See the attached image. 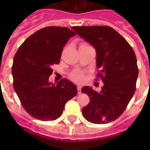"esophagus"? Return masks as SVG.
<instances>
[{"instance_id": "esophagus-1", "label": "esophagus", "mask_w": 150, "mask_h": 150, "mask_svg": "<svg viewBox=\"0 0 150 150\" xmlns=\"http://www.w3.org/2000/svg\"><path fill=\"white\" fill-rule=\"evenodd\" d=\"M81 89H82V86H78V93L79 94H80L82 93V92H81Z\"/></svg>"}]
</instances>
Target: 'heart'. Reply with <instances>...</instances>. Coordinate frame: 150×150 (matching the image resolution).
Returning a JSON list of instances; mask_svg holds the SVG:
<instances>
[{
	"mask_svg": "<svg viewBox=\"0 0 150 150\" xmlns=\"http://www.w3.org/2000/svg\"><path fill=\"white\" fill-rule=\"evenodd\" d=\"M71 79L74 80L75 82H82L84 80V75L82 74V72L79 71H76L75 72H73L71 75Z\"/></svg>",
	"mask_w": 150,
	"mask_h": 150,
	"instance_id": "heart-1",
	"label": "heart"
}]
</instances>
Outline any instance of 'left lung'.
Segmentation results:
<instances>
[{
	"mask_svg": "<svg viewBox=\"0 0 150 150\" xmlns=\"http://www.w3.org/2000/svg\"><path fill=\"white\" fill-rule=\"evenodd\" d=\"M71 29L96 49V67L100 70L97 77L103 82L100 93L90 86L82 89V93L89 97V104L82 108V114L91 123H109L123 114L135 93L139 75L135 52L111 27L93 25Z\"/></svg>",
	"mask_w": 150,
	"mask_h": 150,
	"instance_id": "obj_1",
	"label": "left lung"
}]
</instances>
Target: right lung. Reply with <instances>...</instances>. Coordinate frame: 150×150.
Here are the masks:
<instances>
[{
	"label": "right lung",
	"instance_id": "1",
	"mask_svg": "<svg viewBox=\"0 0 150 150\" xmlns=\"http://www.w3.org/2000/svg\"><path fill=\"white\" fill-rule=\"evenodd\" d=\"M75 35L67 27H45L28 37L14 57V89L22 107L36 119L56 120L66 103L77 95L76 86L65 79L57 85L49 82L52 66L59 64L63 47Z\"/></svg>",
	"mask_w": 150,
	"mask_h": 150
}]
</instances>
